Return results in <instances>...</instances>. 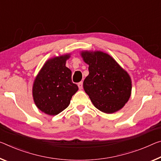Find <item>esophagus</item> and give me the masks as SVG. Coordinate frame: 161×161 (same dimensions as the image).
I'll return each instance as SVG.
<instances>
[{"instance_id": "obj_1", "label": "esophagus", "mask_w": 161, "mask_h": 161, "mask_svg": "<svg viewBox=\"0 0 161 161\" xmlns=\"http://www.w3.org/2000/svg\"><path fill=\"white\" fill-rule=\"evenodd\" d=\"M78 86H79V89H80V90H81L83 87V81H80V82H79Z\"/></svg>"}]
</instances>
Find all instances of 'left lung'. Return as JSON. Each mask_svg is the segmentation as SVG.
Here are the masks:
<instances>
[{"instance_id":"1","label":"left lung","mask_w":161,"mask_h":161,"mask_svg":"<svg viewBox=\"0 0 161 161\" xmlns=\"http://www.w3.org/2000/svg\"><path fill=\"white\" fill-rule=\"evenodd\" d=\"M81 57L90 72L84 81V90L94 107L108 114L122 108L131 94L128 74L105 53L84 52Z\"/></svg>"}]
</instances>
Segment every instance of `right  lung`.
<instances>
[{
    "label": "right lung",
    "instance_id": "1",
    "mask_svg": "<svg viewBox=\"0 0 161 161\" xmlns=\"http://www.w3.org/2000/svg\"><path fill=\"white\" fill-rule=\"evenodd\" d=\"M69 55L47 61L35 79L33 86L34 100L40 110L56 115L66 109L78 86L72 82L71 71L66 67Z\"/></svg>",
    "mask_w": 161,
    "mask_h": 161
}]
</instances>
